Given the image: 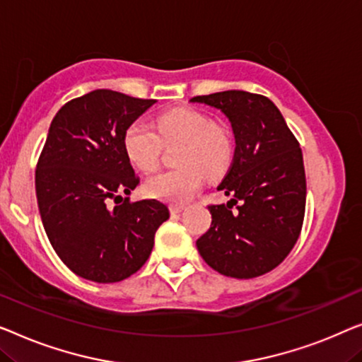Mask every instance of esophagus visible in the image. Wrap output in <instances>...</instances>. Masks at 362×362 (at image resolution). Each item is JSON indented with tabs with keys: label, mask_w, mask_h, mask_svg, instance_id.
Instances as JSON below:
<instances>
[{
	"label": "esophagus",
	"mask_w": 362,
	"mask_h": 362,
	"mask_svg": "<svg viewBox=\"0 0 362 362\" xmlns=\"http://www.w3.org/2000/svg\"><path fill=\"white\" fill-rule=\"evenodd\" d=\"M183 210H185V206L183 205H170L172 215H179V213H182Z\"/></svg>",
	"instance_id": "obj_1"
}]
</instances>
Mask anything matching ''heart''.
<instances>
[{
	"label": "heart",
	"mask_w": 362,
	"mask_h": 362,
	"mask_svg": "<svg viewBox=\"0 0 362 362\" xmlns=\"http://www.w3.org/2000/svg\"><path fill=\"white\" fill-rule=\"evenodd\" d=\"M154 128L146 119H136L126 128L123 149L136 169L149 172L159 162L162 142H182L177 164L180 167L160 170L144 183V192L162 202L183 203L200 187L203 175L221 174L231 159V139L216 128L210 116L197 110L180 108L160 115Z\"/></svg>",
	"instance_id": "obj_1"
}]
</instances>
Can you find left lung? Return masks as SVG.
Instances as JSON below:
<instances>
[{"instance_id": "1", "label": "left lung", "mask_w": 362, "mask_h": 362, "mask_svg": "<svg viewBox=\"0 0 362 362\" xmlns=\"http://www.w3.org/2000/svg\"><path fill=\"white\" fill-rule=\"evenodd\" d=\"M190 101L220 110L236 142L233 164L218 185L233 198L208 206L211 226L197 239L198 252L223 276H262L288 256L302 230L307 200L302 149L266 96L228 90Z\"/></svg>"}]
</instances>
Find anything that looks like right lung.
<instances>
[{
  "mask_svg": "<svg viewBox=\"0 0 362 362\" xmlns=\"http://www.w3.org/2000/svg\"><path fill=\"white\" fill-rule=\"evenodd\" d=\"M154 103L93 90L65 103L50 123L35 169L40 220L57 256L86 281L119 282L139 271L157 228L169 220V208L157 200L124 198L108 208L139 183L123 136Z\"/></svg>",
  "mask_w": 362,
  "mask_h": 362,
  "instance_id": "obj_1",
  "label": "right lung"
}]
</instances>
